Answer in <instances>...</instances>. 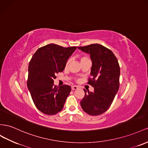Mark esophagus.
I'll return each instance as SVG.
<instances>
[{
    "label": "esophagus",
    "instance_id": "obj_1",
    "mask_svg": "<svg viewBox=\"0 0 148 148\" xmlns=\"http://www.w3.org/2000/svg\"><path fill=\"white\" fill-rule=\"evenodd\" d=\"M78 88V87L77 86H71V90H77Z\"/></svg>",
    "mask_w": 148,
    "mask_h": 148
}]
</instances>
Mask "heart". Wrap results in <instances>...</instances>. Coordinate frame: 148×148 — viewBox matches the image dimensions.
Returning a JSON list of instances; mask_svg holds the SVG:
<instances>
[{"label": "heart", "instance_id": "1", "mask_svg": "<svg viewBox=\"0 0 148 148\" xmlns=\"http://www.w3.org/2000/svg\"><path fill=\"white\" fill-rule=\"evenodd\" d=\"M87 59H89V58H88L87 57H86V56H83V57H82L80 58V62H82L83 60H87ZM68 63H69V62L66 63V65H68Z\"/></svg>", "mask_w": 148, "mask_h": 148}]
</instances>
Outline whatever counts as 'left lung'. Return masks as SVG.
<instances>
[{"instance_id": "8db88e82", "label": "left lung", "mask_w": 148, "mask_h": 148, "mask_svg": "<svg viewBox=\"0 0 148 148\" xmlns=\"http://www.w3.org/2000/svg\"><path fill=\"white\" fill-rule=\"evenodd\" d=\"M78 49L90 55L92 66L88 84L94 88L93 92L88 93L84 90L81 106L90 115L101 114L109 108L119 90L120 68L118 60L112 51L98 43Z\"/></svg>"}]
</instances>
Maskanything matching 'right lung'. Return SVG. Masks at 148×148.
<instances>
[{"mask_svg":"<svg viewBox=\"0 0 148 148\" xmlns=\"http://www.w3.org/2000/svg\"><path fill=\"white\" fill-rule=\"evenodd\" d=\"M76 47H63L50 44L36 51L29 65L27 87L37 109L43 113L53 115L63 108L71 87L54 85L55 75L65 69L68 59Z\"/></svg>","mask_w":148,"mask_h":148,"instance_id":"add662e5","label":"right lung"}]
</instances>
